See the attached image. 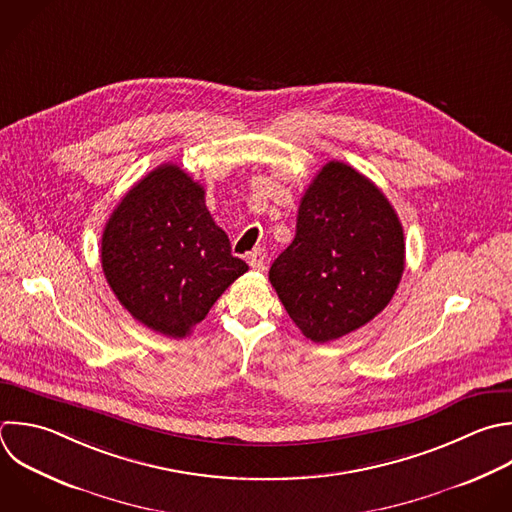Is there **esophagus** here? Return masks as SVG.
<instances>
[{"instance_id": "1", "label": "esophagus", "mask_w": 512, "mask_h": 512, "mask_svg": "<svg viewBox=\"0 0 512 512\" xmlns=\"http://www.w3.org/2000/svg\"><path fill=\"white\" fill-rule=\"evenodd\" d=\"M248 262H250V268H252V270L262 272V270L266 268V252H264L262 248H256V250L250 254Z\"/></svg>"}]
</instances>
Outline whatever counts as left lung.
<instances>
[{
    "label": "left lung",
    "mask_w": 512,
    "mask_h": 512,
    "mask_svg": "<svg viewBox=\"0 0 512 512\" xmlns=\"http://www.w3.org/2000/svg\"><path fill=\"white\" fill-rule=\"evenodd\" d=\"M404 272V232L388 198L344 162H328L304 192L292 244L268 276L312 342L370 322Z\"/></svg>",
    "instance_id": "1"
}]
</instances>
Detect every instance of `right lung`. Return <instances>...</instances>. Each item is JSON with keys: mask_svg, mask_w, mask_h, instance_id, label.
<instances>
[{"mask_svg": "<svg viewBox=\"0 0 512 512\" xmlns=\"http://www.w3.org/2000/svg\"><path fill=\"white\" fill-rule=\"evenodd\" d=\"M102 268L122 306L144 326L184 338L248 264L232 256L204 186L162 164L116 206L102 234Z\"/></svg>", "mask_w": 512, "mask_h": 512, "instance_id": "obj_1", "label": "right lung"}]
</instances>
